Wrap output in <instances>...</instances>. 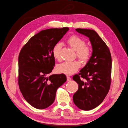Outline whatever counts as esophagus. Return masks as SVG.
<instances>
[{"label": "esophagus", "mask_w": 128, "mask_h": 128, "mask_svg": "<svg viewBox=\"0 0 128 128\" xmlns=\"http://www.w3.org/2000/svg\"><path fill=\"white\" fill-rule=\"evenodd\" d=\"M67 80L68 81H70L71 80V77L69 76H67Z\"/></svg>", "instance_id": "obj_1"}]
</instances>
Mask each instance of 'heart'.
<instances>
[{"label": "heart", "mask_w": 128, "mask_h": 128, "mask_svg": "<svg viewBox=\"0 0 128 128\" xmlns=\"http://www.w3.org/2000/svg\"><path fill=\"white\" fill-rule=\"evenodd\" d=\"M67 43L70 47L76 51L77 57L83 63H86L90 60L92 54V49L90 46L86 45V41L83 38L76 35H72L67 40ZM61 45L56 44L53 48V55L55 59H60V52ZM80 67V62L75 60L73 61H66L58 65L57 71L60 73L70 75L75 73Z\"/></svg>", "instance_id": "heart-1"}]
</instances>
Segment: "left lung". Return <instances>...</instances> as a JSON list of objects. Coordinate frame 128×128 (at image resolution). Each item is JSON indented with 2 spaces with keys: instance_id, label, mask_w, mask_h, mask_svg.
<instances>
[{
  "instance_id": "left-lung-1",
  "label": "left lung",
  "mask_w": 128,
  "mask_h": 128,
  "mask_svg": "<svg viewBox=\"0 0 128 128\" xmlns=\"http://www.w3.org/2000/svg\"><path fill=\"white\" fill-rule=\"evenodd\" d=\"M76 30L89 38L93 51L86 66L72 77L78 85L73 101L80 109L89 110L99 106L110 90L112 56L107 45L94 30L80 28Z\"/></svg>"
}]
</instances>
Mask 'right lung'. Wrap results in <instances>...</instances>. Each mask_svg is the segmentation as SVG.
<instances>
[{
	"instance_id": "add662e5",
	"label": "right lung",
	"mask_w": 128,
	"mask_h": 128,
	"mask_svg": "<svg viewBox=\"0 0 128 128\" xmlns=\"http://www.w3.org/2000/svg\"><path fill=\"white\" fill-rule=\"evenodd\" d=\"M68 27L42 30L32 37L19 53L18 84L24 98L39 110L53 103L56 92L67 80L64 74L47 77L55 66L53 48Z\"/></svg>"
}]
</instances>
